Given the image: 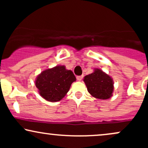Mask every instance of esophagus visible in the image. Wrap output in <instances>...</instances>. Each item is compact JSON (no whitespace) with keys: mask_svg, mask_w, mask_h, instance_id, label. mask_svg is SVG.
<instances>
[{"mask_svg":"<svg viewBox=\"0 0 148 148\" xmlns=\"http://www.w3.org/2000/svg\"><path fill=\"white\" fill-rule=\"evenodd\" d=\"M83 77H84V76H83V75L77 76H76V79H77L78 81H81V80H82Z\"/></svg>","mask_w":148,"mask_h":148,"instance_id":"obj_1","label":"esophagus"}]
</instances>
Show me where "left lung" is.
I'll return each instance as SVG.
<instances>
[{
	"label": "left lung",
	"instance_id": "left-lung-1",
	"mask_svg": "<svg viewBox=\"0 0 148 148\" xmlns=\"http://www.w3.org/2000/svg\"><path fill=\"white\" fill-rule=\"evenodd\" d=\"M88 91L92 96L100 99L111 97L113 91V80L99 69H95L92 74L86 76L84 79Z\"/></svg>",
	"mask_w": 148,
	"mask_h": 148
}]
</instances>
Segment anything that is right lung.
<instances>
[{
	"label": "right lung",
	"mask_w": 148,
	"mask_h": 148,
	"mask_svg": "<svg viewBox=\"0 0 148 148\" xmlns=\"http://www.w3.org/2000/svg\"><path fill=\"white\" fill-rule=\"evenodd\" d=\"M75 81L76 77L72 71L67 70L64 66H56L42 72L37 76L35 85L42 97L55 102L65 96Z\"/></svg>",
	"instance_id": "obj_1"
}]
</instances>
